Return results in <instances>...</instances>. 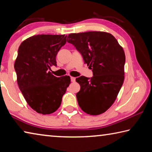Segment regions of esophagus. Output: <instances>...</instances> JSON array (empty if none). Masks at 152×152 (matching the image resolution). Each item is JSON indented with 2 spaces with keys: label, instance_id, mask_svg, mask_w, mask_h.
<instances>
[{
  "label": "esophagus",
  "instance_id": "obj_1",
  "mask_svg": "<svg viewBox=\"0 0 152 152\" xmlns=\"http://www.w3.org/2000/svg\"><path fill=\"white\" fill-rule=\"evenodd\" d=\"M71 81L72 82H74L76 81V78H74V77H71Z\"/></svg>",
  "mask_w": 152,
  "mask_h": 152
}]
</instances>
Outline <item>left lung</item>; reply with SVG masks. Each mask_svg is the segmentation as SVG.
<instances>
[{
  "mask_svg": "<svg viewBox=\"0 0 152 152\" xmlns=\"http://www.w3.org/2000/svg\"><path fill=\"white\" fill-rule=\"evenodd\" d=\"M67 42L75 46L93 72L91 79H76L80 86L76 94L79 106L87 114H102L114 103L123 84L124 50L114 36L103 31L70 33Z\"/></svg>",
  "mask_w": 152,
  "mask_h": 152,
  "instance_id": "left-lung-1",
  "label": "left lung"
}]
</instances>
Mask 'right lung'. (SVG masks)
Listing matches in <instances>:
<instances>
[{
    "mask_svg": "<svg viewBox=\"0 0 152 152\" xmlns=\"http://www.w3.org/2000/svg\"><path fill=\"white\" fill-rule=\"evenodd\" d=\"M65 35H37L24 40L15 62L18 86L27 104L39 114L54 113L70 84V77L53 76L56 57L66 44Z\"/></svg>",
    "mask_w": 152,
    "mask_h": 152,
    "instance_id": "1",
    "label": "right lung"
}]
</instances>
